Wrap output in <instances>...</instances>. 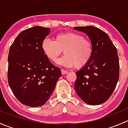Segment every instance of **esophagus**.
Listing matches in <instances>:
<instances>
[{
	"label": "esophagus",
	"instance_id": "obj_1",
	"mask_svg": "<svg viewBox=\"0 0 128 128\" xmlns=\"http://www.w3.org/2000/svg\"><path fill=\"white\" fill-rule=\"evenodd\" d=\"M68 71H67V70H64V69H62L61 70V73H62V75H65V74H68Z\"/></svg>",
	"mask_w": 128,
	"mask_h": 128
}]
</instances>
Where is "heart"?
<instances>
[{"instance_id": "b5f03b06", "label": "heart", "mask_w": 128, "mask_h": 128, "mask_svg": "<svg viewBox=\"0 0 128 128\" xmlns=\"http://www.w3.org/2000/svg\"><path fill=\"white\" fill-rule=\"evenodd\" d=\"M41 49L50 60L55 62L64 51L65 55L58 63L64 66L82 69L89 62L93 55L91 41L82 34L74 32L59 33L54 41L45 38L41 42Z\"/></svg>"}]
</instances>
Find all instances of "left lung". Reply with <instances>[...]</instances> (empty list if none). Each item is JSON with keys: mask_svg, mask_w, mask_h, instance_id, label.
<instances>
[{"mask_svg": "<svg viewBox=\"0 0 128 128\" xmlns=\"http://www.w3.org/2000/svg\"><path fill=\"white\" fill-rule=\"evenodd\" d=\"M74 29L86 33L93 46V55L89 62L76 72L75 90L86 104H102L110 97L119 79L117 49L109 36L99 28L87 26Z\"/></svg>", "mask_w": 128, "mask_h": 128, "instance_id": "left-lung-1", "label": "left lung"}]
</instances>
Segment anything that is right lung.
Segmentation results:
<instances>
[{
	"label": "right lung",
	"instance_id": "1",
	"mask_svg": "<svg viewBox=\"0 0 128 128\" xmlns=\"http://www.w3.org/2000/svg\"><path fill=\"white\" fill-rule=\"evenodd\" d=\"M50 29L36 26L22 32L10 46L8 82L15 97L24 105L42 106L51 96L62 76L41 49Z\"/></svg>",
	"mask_w": 128,
	"mask_h": 128
}]
</instances>
